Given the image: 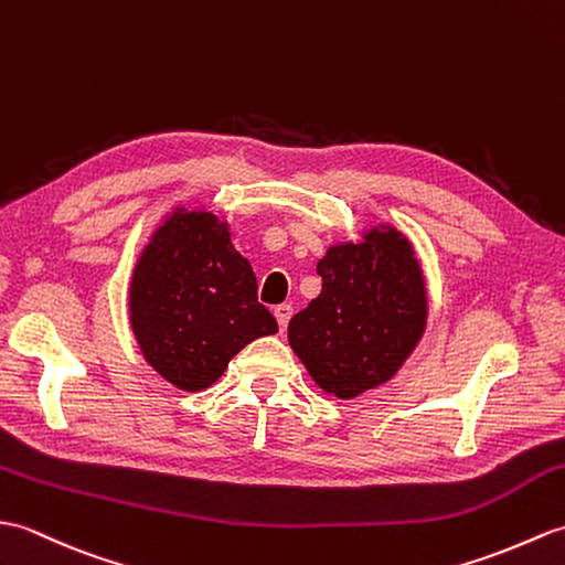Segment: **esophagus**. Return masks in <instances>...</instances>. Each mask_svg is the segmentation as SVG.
Here are the masks:
<instances>
[{
  "mask_svg": "<svg viewBox=\"0 0 565 565\" xmlns=\"http://www.w3.org/2000/svg\"><path fill=\"white\" fill-rule=\"evenodd\" d=\"M274 315H277V322H279L281 332H284L288 320H291V315H294V306H291V303H281V306L274 308Z\"/></svg>",
  "mask_w": 565,
  "mask_h": 565,
  "instance_id": "34e87169",
  "label": "esophagus"
}]
</instances>
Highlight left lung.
Masks as SVG:
<instances>
[{
  "instance_id": "left-lung-1",
  "label": "left lung",
  "mask_w": 565,
  "mask_h": 565,
  "mask_svg": "<svg viewBox=\"0 0 565 565\" xmlns=\"http://www.w3.org/2000/svg\"><path fill=\"white\" fill-rule=\"evenodd\" d=\"M322 291L288 322V342L324 392L351 399L399 371L426 330L424 274L397 228L332 245Z\"/></svg>"
}]
</instances>
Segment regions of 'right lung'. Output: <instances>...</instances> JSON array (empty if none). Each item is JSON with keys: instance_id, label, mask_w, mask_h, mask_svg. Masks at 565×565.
Masks as SVG:
<instances>
[{"instance_id": "obj_1", "label": "right lung", "mask_w": 565, "mask_h": 565, "mask_svg": "<svg viewBox=\"0 0 565 565\" xmlns=\"http://www.w3.org/2000/svg\"><path fill=\"white\" fill-rule=\"evenodd\" d=\"M129 320L151 369L188 392L216 383L253 339L279 332L228 223L202 209H178L151 235L129 286Z\"/></svg>"}]
</instances>
